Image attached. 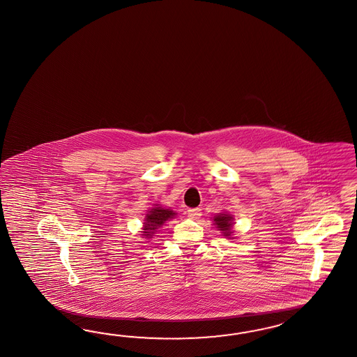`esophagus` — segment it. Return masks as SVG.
I'll return each mask as SVG.
<instances>
[{"mask_svg":"<svg viewBox=\"0 0 357 357\" xmlns=\"http://www.w3.org/2000/svg\"><path fill=\"white\" fill-rule=\"evenodd\" d=\"M187 215L191 219H199L201 217V209L195 208V209H190L187 211Z\"/></svg>","mask_w":357,"mask_h":357,"instance_id":"34e87169","label":"esophagus"}]
</instances>
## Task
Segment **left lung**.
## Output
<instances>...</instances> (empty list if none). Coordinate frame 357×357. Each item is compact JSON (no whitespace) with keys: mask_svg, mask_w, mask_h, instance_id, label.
I'll list each match as a JSON object with an SVG mask.
<instances>
[{"mask_svg":"<svg viewBox=\"0 0 357 357\" xmlns=\"http://www.w3.org/2000/svg\"><path fill=\"white\" fill-rule=\"evenodd\" d=\"M214 225L217 226L219 231H222V235L231 238V235L234 234L232 227H234V218L228 213H219L214 217Z\"/></svg>","mask_w":357,"mask_h":357,"instance_id":"obj_1","label":"left lung"}]
</instances>
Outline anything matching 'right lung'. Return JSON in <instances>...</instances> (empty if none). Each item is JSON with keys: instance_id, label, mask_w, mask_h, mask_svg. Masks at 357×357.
<instances>
[{"instance_id": "right-lung-1", "label": "right lung", "mask_w": 357, "mask_h": 357, "mask_svg": "<svg viewBox=\"0 0 357 357\" xmlns=\"http://www.w3.org/2000/svg\"><path fill=\"white\" fill-rule=\"evenodd\" d=\"M176 215L172 209H166L160 205H155V208L148 210L144 223H143V231L142 235L146 236L147 238H151L152 236L156 234L157 229L162 226L169 219H173Z\"/></svg>"}]
</instances>
